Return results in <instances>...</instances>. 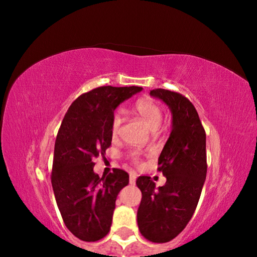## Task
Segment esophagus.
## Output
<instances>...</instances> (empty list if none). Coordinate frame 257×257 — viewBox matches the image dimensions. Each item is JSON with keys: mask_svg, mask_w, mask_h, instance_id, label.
I'll return each mask as SVG.
<instances>
[{"mask_svg": "<svg viewBox=\"0 0 257 257\" xmlns=\"http://www.w3.org/2000/svg\"><path fill=\"white\" fill-rule=\"evenodd\" d=\"M129 184H130V185H135V184H136V176H135V175H130Z\"/></svg>", "mask_w": 257, "mask_h": 257, "instance_id": "esophagus-1", "label": "esophagus"}]
</instances>
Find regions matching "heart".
<instances>
[{
    "mask_svg": "<svg viewBox=\"0 0 257 257\" xmlns=\"http://www.w3.org/2000/svg\"><path fill=\"white\" fill-rule=\"evenodd\" d=\"M134 112L142 118V120L147 124V127L152 130H156L160 124L162 123L163 120V110L162 106L160 104L154 101L153 98H141L135 103L134 105ZM121 115L119 112H115L112 116L111 121V133L113 136H115L116 134L119 133L120 125H121ZM129 159L132 160L134 164H141V159H139V155L136 152H132L129 153Z\"/></svg>",
    "mask_w": 257,
    "mask_h": 257,
    "instance_id": "b5f03b06",
    "label": "heart"
}]
</instances>
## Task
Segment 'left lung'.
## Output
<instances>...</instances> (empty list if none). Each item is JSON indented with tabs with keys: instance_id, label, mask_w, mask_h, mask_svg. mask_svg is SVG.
<instances>
[{
	"instance_id": "1",
	"label": "left lung",
	"mask_w": 257,
	"mask_h": 257,
	"mask_svg": "<svg viewBox=\"0 0 257 257\" xmlns=\"http://www.w3.org/2000/svg\"><path fill=\"white\" fill-rule=\"evenodd\" d=\"M151 95L170 107L172 132L158 162L165 185L156 189L147 176L136 180L142 191L137 222L147 240L168 242L186 228L201 197L207 171L206 134L196 108L184 95L162 88Z\"/></svg>"
}]
</instances>
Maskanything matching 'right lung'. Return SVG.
<instances>
[{"mask_svg": "<svg viewBox=\"0 0 257 257\" xmlns=\"http://www.w3.org/2000/svg\"><path fill=\"white\" fill-rule=\"evenodd\" d=\"M142 89L102 86L81 94L60 125L51 182L64 224L80 240L97 241L110 231L116 196L128 185L129 175L113 169L106 177H98L94 159H105L115 107Z\"/></svg>", "mask_w": 257, "mask_h": 257, "instance_id": "1", "label": "right lung"}]
</instances>
